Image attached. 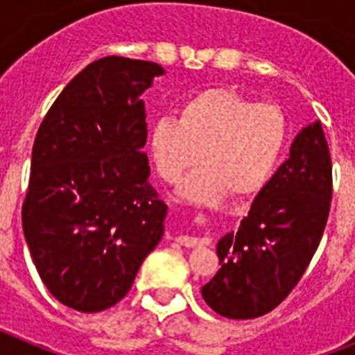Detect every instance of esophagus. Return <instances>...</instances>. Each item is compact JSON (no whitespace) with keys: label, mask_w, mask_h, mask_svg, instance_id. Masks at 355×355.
<instances>
[{"label":"esophagus","mask_w":355,"mask_h":355,"mask_svg":"<svg viewBox=\"0 0 355 355\" xmlns=\"http://www.w3.org/2000/svg\"><path fill=\"white\" fill-rule=\"evenodd\" d=\"M174 240L183 247H197L202 243V240H200V238H193V236H178V238H174Z\"/></svg>","instance_id":"esophagus-1"}]
</instances>
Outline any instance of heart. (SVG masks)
<instances>
[{
	"label": "heart",
	"instance_id": "obj_1",
	"mask_svg": "<svg viewBox=\"0 0 355 355\" xmlns=\"http://www.w3.org/2000/svg\"><path fill=\"white\" fill-rule=\"evenodd\" d=\"M286 139V117L279 106L208 89L184 99L178 119H156L149 147L167 183H178L199 158L205 162L180 193L197 205H215L229 192L236 199L256 196L277 167Z\"/></svg>",
	"mask_w": 355,
	"mask_h": 355
}]
</instances>
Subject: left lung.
I'll return each mask as SVG.
<instances>
[{"instance_id":"1","label":"left lung","mask_w":355,"mask_h":355,"mask_svg":"<svg viewBox=\"0 0 355 355\" xmlns=\"http://www.w3.org/2000/svg\"><path fill=\"white\" fill-rule=\"evenodd\" d=\"M332 163L320 121L302 128L290 158L259 190L238 231L216 243L222 268L200 290L225 318L249 320L286 299L311 263L327 224Z\"/></svg>"}]
</instances>
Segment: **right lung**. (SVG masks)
Instances as JSON below:
<instances>
[{"label":"right lung","instance_id":"add662e5","mask_svg":"<svg viewBox=\"0 0 355 355\" xmlns=\"http://www.w3.org/2000/svg\"><path fill=\"white\" fill-rule=\"evenodd\" d=\"M155 62L105 56L72 78L31 150L23 231L49 293L81 313L126 297L165 233L167 205L149 183L146 105Z\"/></svg>","mask_w":355,"mask_h":355}]
</instances>
